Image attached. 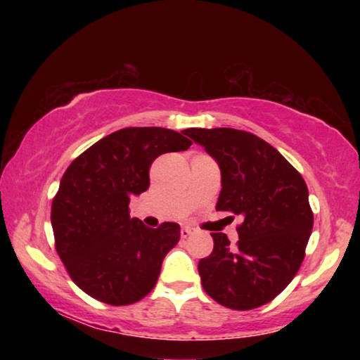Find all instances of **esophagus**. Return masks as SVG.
Segmentation results:
<instances>
[{"label":"esophagus","instance_id":"34e87169","mask_svg":"<svg viewBox=\"0 0 360 360\" xmlns=\"http://www.w3.org/2000/svg\"><path fill=\"white\" fill-rule=\"evenodd\" d=\"M191 234H193V229H191V228H186V226H185V228L180 229V236H181V238H184V239L190 238Z\"/></svg>","mask_w":360,"mask_h":360}]
</instances>
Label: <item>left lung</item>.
Returning a JSON list of instances; mask_svg holds the SVG:
<instances>
[{"label":"left lung","instance_id":"1","mask_svg":"<svg viewBox=\"0 0 360 360\" xmlns=\"http://www.w3.org/2000/svg\"><path fill=\"white\" fill-rule=\"evenodd\" d=\"M218 162V211L243 216L239 240L213 233L214 248L201 259L205 292L231 309H252L272 302L297 275L313 229L308 186L280 152L250 132L214 127L185 129Z\"/></svg>","mask_w":360,"mask_h":360}]
</instances>
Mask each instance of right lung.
Returning a JSON list of instances; mask_svg holds the SVG:
<instances>
[{
  "label": "right lung",
  "instance_id": "obj_1",
  "mask_svg": "<svg viewBox=\"0 0 360 360\" xmlns=\"http://www.w3.org/2000/svg\"><path fill=\"white\" fill-rule=\"evenodd\" d=\"M191 141L165 127H126L103 137L68 165L52 201L56 249L68 275L98 302L124 307L155 287L180 226L147 228L129 201L149 188V169Z\"/></svg>",
  "mask_w": 360,
  "mask_h": 360
}]
</instances>
